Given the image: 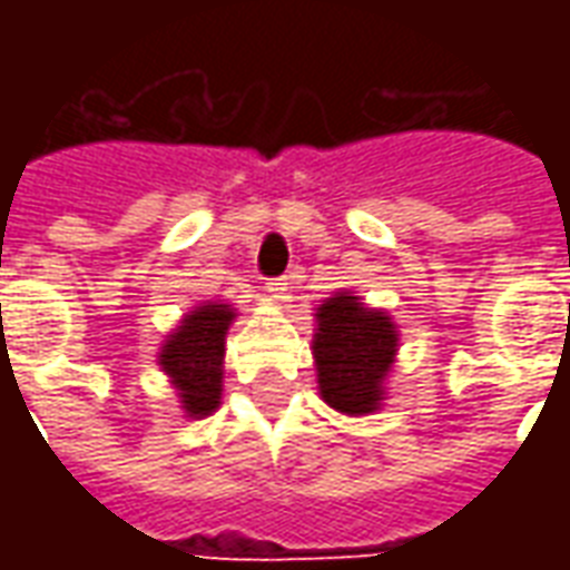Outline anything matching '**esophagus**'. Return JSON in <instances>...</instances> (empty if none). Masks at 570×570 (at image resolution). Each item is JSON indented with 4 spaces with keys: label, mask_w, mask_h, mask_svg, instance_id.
I'll return each instance as SVG.
<instances>
[{
    "label": "esophagus",
    "mask_w": 570,
    "mask_h": 570,
    "mask_svg": "<svg viewBox=\"0 0 570 570\" xmlns=\"http://www.w3.org/2000/svg\"><path fill=\"white\" fill-rule=\"evenodd\" d=\"M265 289H268L272 296L284 298V293L289 289V274H281V277H268V281H265Z\"/></svg>",
    "instance_id": "1"
}]
</instances>
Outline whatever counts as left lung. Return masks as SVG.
Segmentation results:
<instances>
[{"instance_id":"8db88e82","label":"left lung","mask_w":570,"mask_h":570,"mask_svg":"<svg viewBox=\"0 0 570 570\" xmlns=\"http://www.w3.org/2000/svg\"><path fill=\"white\" fill-rule=\"evenodd\" d=\"M396 351L387 314L363 308L357 296L338 293L317 308L314 357L323 400L347 415H366L382 403V382Z\"/></svg>"}]
</instances>
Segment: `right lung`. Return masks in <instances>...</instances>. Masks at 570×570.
I'll use <instances>...</instances> for the list:
<instances>
[{
  "instance_id": "1",
  "label": "right lung",
  "mask_w": 570,
  "mask_h": 570,
  "mask_svg": "<svg viewBox=\"0 0 570 570\" xmlns=\"http://www.w3.org/2000/svg\"><path fill=\"white\" fill-rule=\"evenodd\" d=\"M235 311L228 305H200L188 314L161 351L164 372L174 379L188 415H210L223 391V354L228 323Z\"/></svg>"
}]
</instances>
